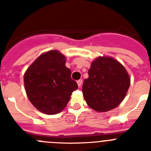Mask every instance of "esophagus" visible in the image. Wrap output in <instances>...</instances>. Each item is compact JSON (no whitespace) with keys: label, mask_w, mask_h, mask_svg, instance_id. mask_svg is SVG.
Segmentation results:
<instances>
[{"label":"esophagus","mask_w":151,"mask_h":151,"mask_svg":"<svg viewBox=\"0 0 151 151\" xmlns=\"http://www.w3.org/2000/svg\"><path fill=\"white\" fill-rule=\"evenodd\" d=\"M77 84H78V87H81V86H82V79L78 80V81H77Z\"/></svg>","instance_id":"obj_1"}]
</instances>
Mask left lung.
<instances>
[{"label": "left lung", "mask_w": 151, "mask_h": 151, "mask_svg": "<svg viewBox=\"0 0 151 151\" xmlns=\"http://www.w3.org/2000/svg\"><path fill=\"white\" fill-rule=\"evenodd\" d=\"M130 85L126 69L113 57H99L91 64L82 92L87 104L97 112H107L124 100Z\"/></svg>", "instance_id": "left-lung-1"}]
</instances>
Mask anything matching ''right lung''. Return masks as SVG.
Segmentation results:
<instances>
[{"label":"right lung","instance_id":"obj_1","mask_svg":"<svg viewBox=\"0 0 151 151\" xmlns=\"http://www.w3.org/2000/svg\"><path fill=\"white\" fill-rule=\"evenodd\" d=\"M66 57L58 50L41 54L24 74L26 94L33 106L45 114L59 113L78 88L66 66Z\"/></svg>","mask_w":151,"mask_h":151}]
</instances>
